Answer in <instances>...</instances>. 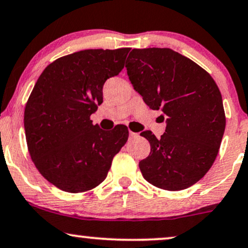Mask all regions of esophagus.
<instances>
[{
    "instance_id": "esophagus-1",
    "label": "esophagus",
    "mask_w": 248,
    "mask_h": 248,
    "mask_svg": "<svg viewBox=\"0 0 248 248\" xmlns=\"http://www.w3.org/2000/svg\"><path fill=\"white\" fill-rule=\"evenodd\" d=\"M137 135H139V134L134 133V132H132V130H129V136L130 137H137Z\"/></svg>"
}]
</instances>
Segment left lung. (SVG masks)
Listing matches in <instances>:
<instances>
[{
    "mask_svg": "<svg viewBox=\"0 0 248 248\" xmlns=\"http://www.w3.org/2000/svg\"><path fill=\"white\" fill-rule=\"evenodd\" d=\"M127 62L134 90L166 120L160 139L150 130L141 133L151 148L139 164L142 175L158 188H188L218 154L225 130L218 86L203 68L170 48L133 49Z\"/></svg>",
    "mask_w": 248,
    "mask_h": 248,
    "instance_id": "left-lung-1",
    "label": "left lung"
}]
</instances>
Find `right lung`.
Segmentation results:
<instances>
[{
    "label": "right lung",
    "mask_w": 248,
    "mask_h": 248,
    "mask_svg": "<svg viewBox=\"0 0 248 248\" xmlns=\"http://www.w3.org/2000/svg\"><path fill=\"white\" fill-rule=\"evenodd\" d=\"M129 48L85 49L45 68L24 112L30 156L41 175L68 193L103 183L128 140V128L100 129L90 115L103 103V86L124 69Z\"/></svg>",
    "instance_id": "1"
}]
</instances>
